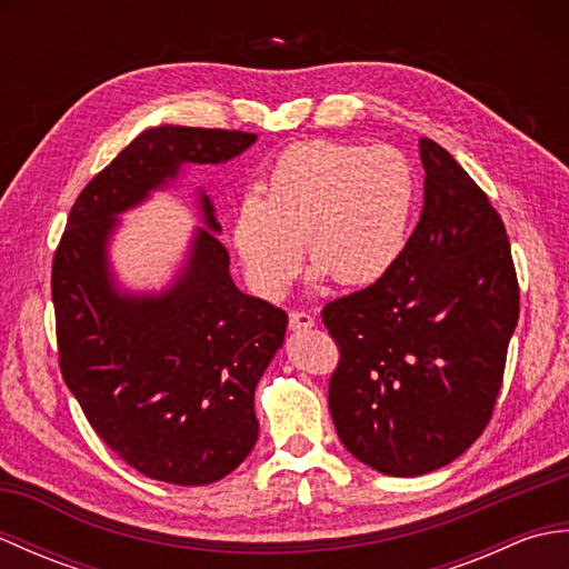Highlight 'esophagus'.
I'll return each mask as SVG.
<instances>
[{
  "instance_id": "esophagus-1",
  "label": "esophagus",
  "mask_w": 569,
  "mask_h": 569,
  "mask_svg": "<svg viewBox=\"0 0 569 569\" xmlns=\"http://www.w3.org/2000/svg\"><path fill=\"white\" fill-rule=\"evenodd\" d=\"M288 328L296 332L310 330V328H316V318L308 316V312H291V318H288Z\"/></svg>"
}]
</instances>
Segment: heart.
<instances>
[{
  "label": "heart",
  "mask_w": 569,
  "mask_h": 569,
  "mask_svg": "<svg viewBox=\"0 0 569 569\" xmlns=\"http://www.w3.org/2000/svg\"><path fill=\"white\" fill-rule=\"evenodd\" d=\"M416 210L413 166L393 147L312 139L288 147L266 171L259 198L241 202L234 247L257 291L281 298L300 271L365 288L391 273Z\"/></svg>",
  "instance_id": "heart-1"
}]
</instances>
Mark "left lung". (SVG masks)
Masks as SVG:
<instances>
[{
    "mask_svg": "<svg viewBox=\"0 0 569 569\" xmlns=\"http://www.w3.org/2000/svg\"><path fill=\"white\" fill-rule=\"evenodd\" d=\"M420 222L381 281L325 306L340 347L330 413L342 445L389 477L450 465L487 428L518 322L499 212L469 173L420 139Z\"/></svg>",
    "mask_w": 569,
    "mask_h": 569,
    "instance_id": "obj_1",
    "label": "left lung"
}]
</instances>
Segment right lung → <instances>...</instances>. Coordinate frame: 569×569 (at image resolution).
Here are the masks:
<instances>
[{
	"label": "right lung",
	"mask_w": 569,
	"mask_h": 569,
	"mask_svg": "<svg viewBox=\"0 0 569 569\" xmlns=\"http://www.w3.org/2000/svg\"><path fill=\"white\" fill-rule=\"evenodd\" d=\"M253 141L247 131L147 129L84 186L53 259L68 389L127 465L168 485H212L253 450V391L283 347L288 316L234 286L214 204L200 188L204 227L161 291L119 283L110 247L119 214L171 188L186 166L227 163Z\"/></svg>",
	"instance_id": "right-lung-1"
}]
</instances>
